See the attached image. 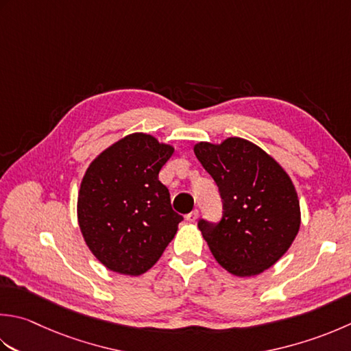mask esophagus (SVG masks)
I'll return each instance as SVG.
<instances>
[{
	"mask_svg": "<svg viewBox=\"0 0 351 351\" xmlns=\"http://www.w3.org/2000/svg\"><path fill=\"white\" fill-rule=\"evenodd\" d=\"M197 216H199V211H197V210H193L191 213H189L187 216H185V219H187L189 222H195L196 219H197Z\"/></svg>",
	"mask_w": 351,
	"mask_h": 351,
	"instance_id": "34e87169",
	"label": "esophagus"
}]
</instances>
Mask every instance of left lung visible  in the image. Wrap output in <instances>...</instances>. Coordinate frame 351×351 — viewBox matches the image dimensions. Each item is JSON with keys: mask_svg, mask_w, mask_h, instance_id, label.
Here are the masks:
<instances>
[{"mask_svg": "<svg viewBox=\"0 0 351 351\" xmlns=\"http://www.w3.org/2000/svg\"><path fill=\"white\" fill-rule=\"evenodd\" d=\"M193 150L222 197L221 222H197L217 263L237 277L269 269L291 248L301 223L289 175L263 149L239 136L221 144L201 141Z\"/></svg>", "mask_w": 351, "mask_h": 351, "instance_id": "obj_1", "label": "left lung"}]
</instances>
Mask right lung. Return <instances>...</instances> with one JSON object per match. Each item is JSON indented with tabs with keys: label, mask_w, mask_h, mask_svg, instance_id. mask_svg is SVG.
<instances>
[{
	"label": "right lung",
	"mask_w": 351,
	"mask_h": 351,
	"mask_svg": "<svg viewBox=\"0 0 351 351\" xmlns=\"http://www.w3.org/2000/svg\"><path fill=\"white\" fill-rule=\"evenodd\" d=\"M173 150L136 132L89 164L79 190L77 219L88 248L108 269L141 276L175 237L182 216L171 210L169 190L158 180Z\"/></svg>",
	"instance_id": "obj_1"
}]
</instances>
